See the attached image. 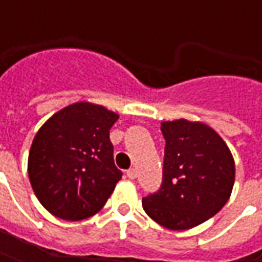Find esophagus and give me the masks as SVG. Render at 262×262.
I'll return each mask as SVG.
<instances>
[{
	"instance_id": "1",
	"label": "esophagus",
	"mask_w": 262,
	"mask_h": 262,
	"mask_svg": "<svg viewBox=\"0 0 262 262\" xmlns=\"http://www.w3.org/2000/svg\"><path fill=\"white\" fill-rule=\"evenodd\" d=\"M126 176H127V178H129V180H135V178L137 177L136 170H135V168H130V170H127Z\"/></svg>"
}]
</instances>
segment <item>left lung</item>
Returning a JSON list of instances; mask_svg holds the SVG:
<instances>
[{"label": "left lung", "instance_id": "1", "mask_svg": "<svg viewBox=\"0 0 262 262\" xmlns=\"http://www.w3.org/2000/svg\"><path fill=\"white\" fill-rule=\"evenodd\" d=\"M163 182L143 198L144 212L170 230H187L223 208L234 185V160L216 132L201 122L161 123Z\"/></svg>", "mask_w": 262, "mask_h": 262}]
</instances>
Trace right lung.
<instances>
[{"label":"right lung","instance_id":"1","mask_svg":"<svg viewBox=\"0 0 262 262\" xmlns=\"http://www.w3.org/2000/svg\"><path fill=\"white\" fill-rule=\"evenodd\" d=\"M118 115L91 102L54 114L32 142L28 174L46 210L64 220H82L103 208L122 171L114 161L109 130Z\"/></svg>","mask_w":262,"mask_h":262}]
</instances>
